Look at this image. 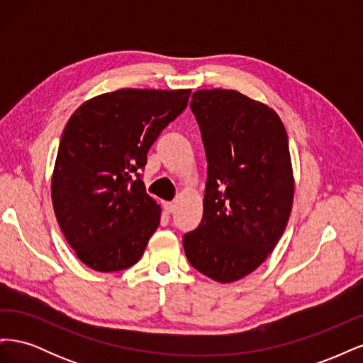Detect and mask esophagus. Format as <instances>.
<instances>
[{
    "mask_svg": "<svg viewBox=\"0 0 363 363\" xmlns=\"http://www.w3.org/2000/svg\"><path fill=\"white\" fill-rule=\"evenodd\" d=\"M163 208H164V212H167V213H172L175 211V204L174 203H164Z\"/></svg>",
    "mask_w": 363,
    "mask_h": 363,
    "instance_id": "esophagus-1",
    "label": "esophagus"
}]
</instances>
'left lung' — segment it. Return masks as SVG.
I'll use <instances>...</instances> for the list:
<instances>
[{
	"label": "left lung",
	"instance_id": "left-lung-1",
	"mask_svg": "<svg viewBox=\"0 0 363 363\" xmlns=\"http://www.w3.org/2000/svg\"><path fill=\"white\" fill-rule=\"evenodd\" d=\"M207 157L203 219L183 236L186 257L208 279L233 283L277 245L294 203L286 128L267 104L230 89L192 94Z\"/></svg>",
	"mask_w": 363,
	"mask_h": 363
}]
</instances>
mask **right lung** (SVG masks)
Listing matches in <instances>:
<instances>
[{"label": "right lung", "mask_w": 363, "mask_h": 363, "mask_svg": "<svg viewBox=\"0 0 363 363\" xmlns=\"http://www.w3.org/2000/svg\"><path fill=\"white\" fill-rule=\"evenodd\" d=\"M191 89H119L84 101L65 127L51 177L54 213L84 265L133 267L160 223L140 169L160 131L188 106Z\"/></svg>", "instance_id": "right-lung-1"}]
</instances>
